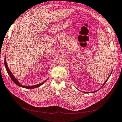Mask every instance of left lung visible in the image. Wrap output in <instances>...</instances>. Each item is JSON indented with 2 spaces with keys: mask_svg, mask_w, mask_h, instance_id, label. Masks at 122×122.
Returning a JSON list of instances; mask_svg holds the SVG:
<instances>
[{
  "mask_svg": "<svg viewBox=\"0 0 122 122\" xmlns=\"http://www.w3.org/2000/svg\"><path fill=\"white\" fill-rule=\"evenodd\" d=\"M112 72H111V73H110V74L109 75V76H108V78H107V79L106 80V81H105L104 82V83H103V84L102 85V86H101V88H99V89L98 90H97V91H94V92H83V93H95V92H96L97 91H99V90H100L101 89V88L103 86H104V85L105 84V83L107 82V81L108 80V79H109V77L110 76V75H111V74H112ZM78 90H79L78 89Z\"/></svg>",
  "mask_w": 122,
  "mask_h": 122,
  "instance_id": "left-lung-1",
  "label": "left lung"
}]
</instances>
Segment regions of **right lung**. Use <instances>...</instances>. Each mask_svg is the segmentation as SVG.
Instances as JSON below:
<instances>
[{
	"label": "right lung",
	"mask_w": 122,
	"mask_h": 122,
	"mask_svg": "<svg viewBox=\"0 0 122 122\" xmlns=\"http://www.w3.org/2000/svg\"><path fill=\"white\" fill-rule=\"evenodd\" d=\"M5 69H6V70L7 72H8L9 75L10 76V77L11 79L16 84H17V86H18L20 87H23V88H28V89H31V88H37V87H39V86H42V85L43 84H44V83H45L47 80L48 79H47L46 80L40 83H39L38 84H36V85H34V86H24V85L22 84L19 81H18L17 80V79H16V78L14 76V75L11 72V71H10V70L8 67V65H7V63H6V57H5Z\"/></svg>",
	"instance_id": "obj_1"
}]
</instances>
